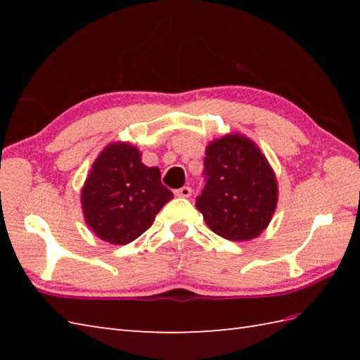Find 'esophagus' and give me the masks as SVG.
<instances>
[{
    "label": "esophagus",
    "mask_w": 360,
    "mask_h": 360,
    "mask_svg": "<svg viewBox=\"0 0 360 360\" xmlns=\"http://www.w3.org/2000/svg\"><path fill=\"white\" fill-rule=\"evenodd\" d=\"M174 195L179 196V198H188L190 195H192V188H190L188 186H184V187L178 188V190H174Z\"/></svg>",
    "instance_id": "obj_1"
}]
</instances>
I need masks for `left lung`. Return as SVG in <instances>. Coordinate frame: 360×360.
<instances>
[{
    "mask_svg": "<svg viewBox=\"0 0 360 360\" xmlns=\"http://www.w3.org/2000/svg\"><path fill=\"white\" fill-rule=\"evenodd\" d=\"M204 188L196 209L217 235L231 241L255 238L277 205V181L263 153L248 137L226 136L205 148Z\"/></svg>",
    "mask_w": 360,
    "mask_h": 360,
    "instance_id": "left-lung-1",
    "label": "left lung"
}]
</instances>
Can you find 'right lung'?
<instances>
[{"label": "right lung", "mask_w": 360, "mask_h": 360, "mask_svg": "<svg viewBox=\"0 0 360 360\" xmlns=\"http://www.w3.org/2000/svg\"><path fill=\"white\" fill-rule=\"evenodd\" d=\"M173 193L158 167H145L133 145L111 143L91 168L82 190L86 224L98 238L128 244L150 229Z\"/></svg>", "instance_id": "add662e5"}]
</instances>
